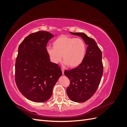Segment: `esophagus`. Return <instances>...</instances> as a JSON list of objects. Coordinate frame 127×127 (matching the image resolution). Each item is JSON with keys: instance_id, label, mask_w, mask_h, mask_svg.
<instances>
[{"instance_id": "1", "label": "esophagus", "mask_w": 127, "mask_h": 127, "mask_svg": "<svg viewBox=\"0 0 127 127\" xmlns=\"http://www.w3.org/2000/svg\"><path fill=\"white\" fill-rule=\"evenodd\" d=\"M61 70H62V73H63V75L64 74V68H61Z\"/></svg>"}]
</instances>
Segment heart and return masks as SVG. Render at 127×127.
Here are the masks:
<instances>
[{
  "label": "heart",
  "mask_w": 127,
  "mask_h": 127,
  "mask_svg": "<svg viewBox=\"0 0 127 127\" xmlns=\"http://www.w3.org/2000/svg\"><path fill=\"white\" fill-rule=\"evenodd\" d=\"M52 44L53 47H48L46 50L54 64L59 63L63 56L64 64L75 68L81 64L85 58L86 45L80 38L63 35L53 41Z\"/></svg>",
  "instance_id": "b5f03b06"
}]
</instances>
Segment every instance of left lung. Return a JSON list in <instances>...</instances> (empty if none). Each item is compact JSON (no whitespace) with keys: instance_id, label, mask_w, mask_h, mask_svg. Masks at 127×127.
Segmentation results:
<instances>
[{"instance_id":"left-lung-1","label":"left lung","mask_w":127,"mask_h":127,"mask_svg":"<svg viewBox=\"0 0 127 127\" xmlns=\"http://www.w3.org/2000/svg\"><path fill=\"white\" fill-rule=\"evenodd\" d=\"M81 37L87 47L85 58L82 63L64 74L70 80L67 94L71 101L84 102L90 99L96 91L103 73L102 55L96 42L84 33H73Z\"/></svg>"}]
</instances>
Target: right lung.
<instances>
[{"instance_id":"right-lung-1","label":"right lung","mask_w":127,"mask_h":127,"mask_svg":"<svg viewBox=\"0 0 127 127\" xmlns=\"http://www.w3.org/2000/svg\"><path fill=\"white\" fill-rule=\"evenodd\" d=\"M53 34L47 31L30 34L20 44L15 63V82L21 93L30 101H48L62 71L51 63L46 46Z\"/></svg>"}]
</instances>
